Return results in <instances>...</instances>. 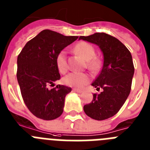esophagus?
Instances as JSON below:
<instances>
[{"label":"esophagus","instance_id":"obj_1","mask_svg":"<svg viewBox=\"0 0 150 150\" xmlns=\"http://www.w3.org/2000/svg\"><path fill=\"white\" fill-rule=\"evenodd\" d=\"M73 91H75V92H77V93H82V92H83V91H82V90L77 89V88H74V89H73Z\"/></svg>","mask_w":150,"mask_h":150}]
</instances>
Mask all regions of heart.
<instances>
[{"instance_id": "b5f03b06", "label": "heart", "mask_w": 150, "mask_h": 150, "mask_svg": "<svg viewBox=\"0 0 150 150\" xmlns=\"http://www.w3.org/2000/svg\"><path fill=\"white\" fill-rule=\"evenodd\" d=\"M76 53L79 54L84 60L87 61L88 67L91 71H96L100 66L98 59L94 58L95 55V50L94 47L89 43L86 42L79 43L74 48ZM56 64L59 72L64 74L67 71L66 52L64 51L60 52L56 57ZM90 76L88 74L84 73L73 72L64 78L63 82L66 86L74 88H81L89 83Z\"/></svg>"}]
</instances>
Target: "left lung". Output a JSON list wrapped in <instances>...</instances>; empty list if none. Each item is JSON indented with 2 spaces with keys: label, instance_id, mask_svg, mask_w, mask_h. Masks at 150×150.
Listing matches in <instances>:
<instances>
[{
  "label": "left lung",
  "instance_id": "obj_1",
  "mask_svg": "<svg viewBox=\"0 0 150 150\" xmlns=\"http://www.w3.org/2000/svg\"><path fill=\"white\" fill-rule=\"evenodd\" d=\"M79 40L97 45L103 54L101 71L91 83L103 91L94 94L93 100L83 110L93 120H107L117 113L130 94L134 73L132 54L119 40L105 33L80 36Z\"/></svg>",
  "mask_w": 150,
  "mask_h": 150
}]
</instances>
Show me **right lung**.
Listing matches in <instances>:
<instances>
[{
    "label": "right lung",
    "mask_w": 150,
    "mask_h": 150,
    "mask_svg": "<svg viewBox=\"0 0 150 150\" xmlns=\"http://www.w3.org/2000/svg\"><path fill=\"white\" fill-rule=\"evenodd\" d=\"M78 38L43 30L29 40L17 59V80L25 104L38 118L52 120L62 114L64 99L71 88L49 86L60 79L56 57Z\"/></svg>",
    "instance_id": "right-lung-1"
}]
</instances>
